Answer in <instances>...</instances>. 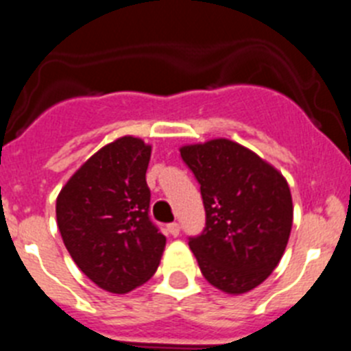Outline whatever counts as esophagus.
Returning a JSON list of instances; mask_svg holds the SVG:
<instances>
[{
	"label": "esophagus",
	"mask_w": 351,
	"mask_h": 351,
	"mask_svg": "<svg viewBox=\"0 0 351 351\" xmlns=\"http://www.w3.org/2000/svg\"><path fill=\"white\" fill-rule=\"evenodd\" d=\"M167 230H169L170 235H173V237H178L179 232H181V226H179V223H170V225L167 226Z\"/></svg>",
	"instance_id": "34e87169"
}]
</instances>
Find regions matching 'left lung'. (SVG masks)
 Here are the masks:
<instances>
[{
  "instance_id": "8db88e82",
  "label": "left lung",
  "mask_w": 351,
  "mask_h": 351,
  "mask_svg": "<svg viewBox=\"0 0 351 351\" xmlns=\"http://www.w3.org/2000/svg\"><path fill=\"white\" fill-rule=\"evenodd\" d=\"M179 151L200 184L206 207V228L188 243L198 267L225 293L253 290L278 267L290 239L293 204L287 179L228 138Z\"/></svg>"
}]
</instances>
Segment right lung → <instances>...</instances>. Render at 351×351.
<instances>
[{
    "label": "right lung",
    "mask_w": 351,
    "mask_h": 351,
    "mask_svg": "<svg viewBox=\"0 0 351 351\" xmlns=\"http://www.w3.org/2000/svg\"><path fill=\"white\" fill-rule=\"evenodd\" d=\"M149 160L142 138H116L84 161L56 200L58 228L77 267L117 295L151 280L167 244L147 214Z\"/></svg>",
    "instance_id": "add662e5"
}]
</instances>
